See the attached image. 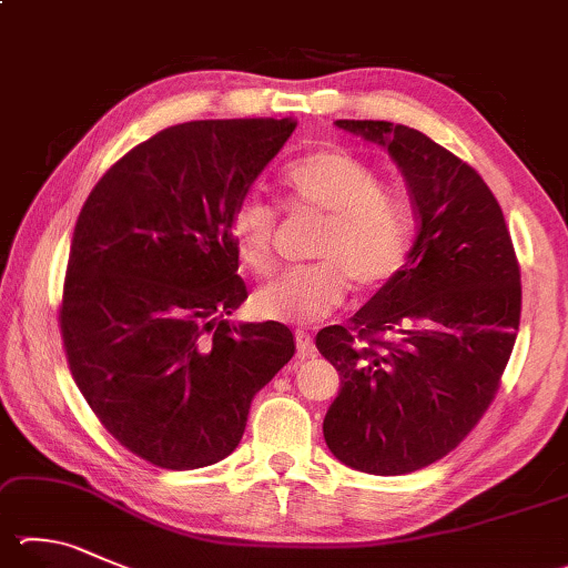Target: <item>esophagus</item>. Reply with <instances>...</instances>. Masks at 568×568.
<instances>
[{
	"instance_id": "1",
	"label": "esophagus",
	"mask_w": 568,
	"mask_h": 568,
	"mask_svg": "<svg viewBox=\"0 0 568 568\" xmlns=\"http://www.w3.org/2000/svg\"><path fill=\"white\" fill-rule=\"evenodd\" d=\"M295 345H297V355H301V357H313L315 355L313 337L303 333V329H297V333H295Z\"/></svg>"
}]
</instances>
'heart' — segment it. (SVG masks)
I'll list each match as a JSON object with an SVG mask.
<instances>
[{
	"mask_svg": "<svg viewBox=\"0 0 568 568\" xmlns=\"http://www.w3.org/2000/svg\"><path fill=\"white\" fill-rule=\"evenodd\" d=\"M281 181L293 209L323 213L313 243L320 261L261 287L253 295L257 315L313 325L343 305L353 283L359 293H375L405 271L415 251V215L369 163L345 149H320L287 163ZM229 231L251 273H273L277 211L271 203L243 199Z\"/></svg>",
	"mask_w": 568,
	"mask_h": 568,
	"instance_id": "obj_1",
	"label": "heart"
}]
</instances>
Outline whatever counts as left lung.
Segmentation results:
<instances>
[{
  "label": "left lung",
  "instance_id": "1",
  "mask_svg": "<svg viewBox=\"0 0 568 568\" xmlns=\"http://www.w3.org/2000/svg\"><path fill=\"white\" fill-rule=\"evenodd\" d=\"M335 126L385 146L419 231L405 271L349 325L320 329L339 373L323 435L357 471L395 477L449 455L499 389L521 315V273L504 213L469 163L389 121Z\"/></svg>",
  "mask_w": 568,
  "mask_h": 568
}]
</instances>
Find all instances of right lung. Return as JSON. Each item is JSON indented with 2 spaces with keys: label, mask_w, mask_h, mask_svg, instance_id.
<instances>
[{
  "label": "right lung",
  "mask_w": 568,
  "mask_h": 568,
  "mask_svg": "<svg viewBox=\"0 0 568 568\" xmlns=\"http://www.w3.org/2000/svg\"><path fill=\"white\" fill-rule=\"evenodd\" d=\"M293 131V119L163 129L79 213L59 307L71 377L109 435L156 467L229 457L255 392L295 355L283 323L225 320L248 297L231 215Z\"/></svg>",
  "instance_id": "obj_1"
}]
</instances>
